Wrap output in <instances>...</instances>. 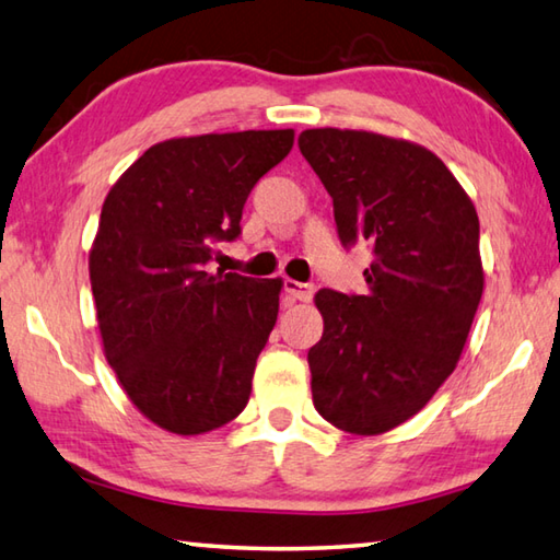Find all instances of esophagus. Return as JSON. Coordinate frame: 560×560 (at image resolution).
<instances>
[{"label":"esophagus","instance_id":"34e87169","mask_svg":"<svg viewBox=\"0 0 560 560\" xmlns=\"http://www.w3.org/2000/svg\"><path fill=\"white\" fill-rule=\"evenodd\" d=\"M285 292L292 300L310 302L312 298H315V285H310V282H298V280L285 278Z\"/></svg>","mask_w":560,"mask_h":560}]
</instances>
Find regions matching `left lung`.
<instances>
[{
    "mask_svg": "<svg viewBox=\"0 0 560 560\" xmlns=\"http://www.w3.org/2000/svg\"><path fill=\"white\" fill-rule=\"evenodd\" d=\"M300 152L335 203L345 248L366 241V295L319 290L325 331L307 351L312 400L331 425L378 435L453 374L482 300L479 219L443 160L364 130H305Z\"/></svg>",
    "mask_w": 560,
    "mask_h": 560,
    "instance_id": "left-lung-1",
    "label": "left lung"
}]
</instances>
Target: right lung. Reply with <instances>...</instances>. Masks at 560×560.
Returning a JSON list of instances; mask_svg holds the SVG:
<instances>
[{
  "label": "right lung",
  "instance_id": "obj_1",
  "mask_svg": "<svg viewBox=\"0 0 560 560\" xmlns=\"http://www.w3.org/2000/svg\"><path fill=\"white\" fill-rule=\"evenodd\" d=\"M292 142V130L176 137L150 147L103 203L88 265L105 359L170 433H209L248 404L282 282L206 262L238 238L250 189Z\"/></svg>",
  "mask_w": 560,
  "mask_h": 560
}]
</instances>
